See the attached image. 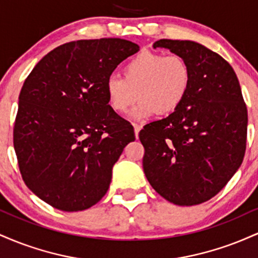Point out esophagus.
Segmentation results:
<instances>
[{"mask_svg": "<svg viewBox=\"0 0 258 258\" xmlns=\"http://www.w3.org/2000/svg\"><path fill=\"white\" fill-rule=\"evenodd\" d=\"M133 127H135V135H136V138H138L139 131H141L142 126H141V125H138V123H133Z\"/></svg>", "mask_w": 258, "mask_h": 258, "instance_id": "esophagus-1", "label": "esophagus"}]
</instances>
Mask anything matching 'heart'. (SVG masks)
Here are the masks:
<instances>
[{
    "label": "heart",
    "mask_w": 258,
    "mask_h": 258,
    "mask_svg": "<svg viewBox=\"0 0 258 258\" xmlns=\"http://www.w3.org/2000/svg\"><path fill=\"white\" fill-rule=\"evenodd\" d=\"M191 85L188 61L178 54L144 51L130 59L122 68V79L109 76L105 94L112 111L123 115L136 100V119L152 115L168 116L183 104Z\"/></svg>",
    "instance_id": "b5f03b06"
}]
</instances>
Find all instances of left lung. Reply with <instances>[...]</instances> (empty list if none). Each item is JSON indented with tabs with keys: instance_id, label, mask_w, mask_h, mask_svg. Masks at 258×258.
Listing matches in <instances>:
<instances>
[{
	"instance_id": "8db88e82",
	"label": "left lung",
	"mask_w": 258,
	"mask_h": 258,
	"mask_svg": "<svg viewBox=\"0 0 258 258\" xmlns=\"http://www.w3.org/2000/svg\"><path fill=\"white\" fill-rule=\"evenodd\" d=\"M188 61L191 85L178 110L139 132L150 185L174 205L205 203L240 167L246 149L247 109L233 68L193 41L162 40Z\"/></svg>"
}]
</instances>
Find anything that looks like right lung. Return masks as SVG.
<instances>
[{
  "label": "right lung",
  "mask_w": 258,
  "mask_h": 258,
  "mask_svg": "<svg viewBox=\"0 0 258 258\" xmlns=\"http://www.w3.org/2000/svg\"><path fill=\"white\" fill-rule=\"evenodd\" d=\"M123 38L72 41L36 64L19 94L13 143L28 188L61 211H82L108 191L123 148L135 141L112 111L105 81L138 52Z\"/></svg>",
  "instance_id": "right-lung-1"
}]
</instances>
